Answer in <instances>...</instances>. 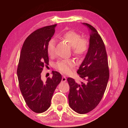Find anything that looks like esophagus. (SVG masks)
I'll use <instances>...</instances> for the list:
<instances>
[{
	"mask_svg": "<svg viewBox=\"0 0 128 128\" xmlns=\"http://www.w3.org/2000/svg\"><path fill=\"white\" fill-rule=\"evenodd\" d=\"M62 82H66V76H62Z\"/></svg>",
	"mask_w": 128,
	"mask_h": 128,
	"instance_id": "1",
	"label": "esophagus"
}]
</instances>
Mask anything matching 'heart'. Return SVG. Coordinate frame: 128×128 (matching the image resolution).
<instances>
[{
    "label": "heart",
    "instance_id": "obj_1",
    "mask_svg": "<svg viewBox=\"0 0 128 128\" xmlns=\"http://www.w3.org/2000/svg\"><path fill=\"white\" fill-rule=\"evenodd\" d=\"M62 39L72 47L73 55L81 57L85 54L88 50V42L85 38H81L79 34L72 30L66 31L62 35ZM47 51L50 56H53L55 52V41L50 39L48 42ZM75 66L72 60H64L59 61L55 65V67L60 72L66 74H69L72 72Z\"/></svg>",
    "mask_w": 128,
    "mask_h": 128
}]
</instances>
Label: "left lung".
<instances>
[{
  "mask_svg": "<svg viewBox=\"0 0 128 128\" xmlns=\"http://www.w3.org/2000/svg\"><path fill=\"white\" fill-rule=\"evenodd\" d=\"M82 24L88 28L90 37L88 52L77 73L87 82L80 84L72 78H67L70 86L69 106L79 114L90 112L98 104L110 76L107 55L102 38L93 26Z\"/></svg>",
  "mask_w": 128,
  "mask_h": 128,
  "instance_id": "obj_1",
  "label": "left lung"
}]
</instances>
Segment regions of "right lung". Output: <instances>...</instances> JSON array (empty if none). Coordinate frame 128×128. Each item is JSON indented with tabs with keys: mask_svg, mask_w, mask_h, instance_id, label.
I'll return each mask as SVG.
<instances>
[{
	"mask_svg": "<svg viewBox=\"0 0 128 128\" xmlns=\"http://www.w3.org/2000/svg\"><path fill=\"white\" fill-rule=\"evenodd\" d=\"M56 25L37 30L27 38L21 49L17 74L19 87L28 107L35 113H43L50 106L54 91L62 75L53 71V76L41 79L43 68L48 65V42L55 32Z\"/></svg>",
	"mask_w": 128,
	"mask_h": 128,
	"instance_id": "right-lung-1",
	"label": "right lung"
}]
</instances>
